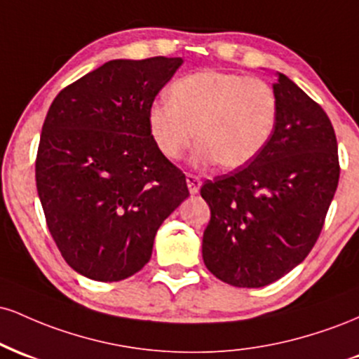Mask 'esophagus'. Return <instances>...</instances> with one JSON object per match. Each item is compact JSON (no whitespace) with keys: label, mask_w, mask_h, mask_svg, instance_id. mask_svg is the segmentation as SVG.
Wrapping results in <instances>:
<instances>
[{"label":"esophagus","mask_w":359,"mask_h":359,"mask_svg":"<svg viewBox=\"0 0 359 359\" xmlns=\"http://www.w3.org/2000/svg\"><path fill=\"white\" fill-rule=\"evenodd\" d=\"M185 180H187V187H189V192L191 194H197L199 192V189H201V179L199 177H196V175H192V174H187L185 175Z\"/></svg>","instance_id":"34e87169"}]
</instances>
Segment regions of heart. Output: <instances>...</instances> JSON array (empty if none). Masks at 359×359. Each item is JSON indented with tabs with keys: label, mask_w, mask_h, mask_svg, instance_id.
Listing matches in <instances>:
<instances>
[{
	"label": "heart",
	"mask_w": 359,
	"mask_h": 359,
	"mask_svg": "<svg viewBox=\"0 0 359 359\" xmlns=\"http://www.w3.org/2000/svg\"><path fill=\"white\" fill-rule=\"evenodd\" d=\"M168 100L148 108L147 125L156 150L179 160L199 142L192 163L248 165L269 145L278 119V97L266 81L204 69L177 79Z\"/></svg>",
	"instance_id": "b5f03b06"
}]
</instances>
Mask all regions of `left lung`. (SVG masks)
Wrapping results in <instances>:
<instances>
[{"mask_svg":"<svg viewBox=\"0 0 359 359\" xmlns=\"http://www.w3.org/2000/svg\"><path fill=\"white\" fill-rule=\"evenodd\" d=\"M278 119L269 145L248 165L208 180L211 209L203 258L214 277L259 288L306 259L339 180L334 128L317 102L277 72Z\"/></svg>","mask_w":359,"mask_h":359,"instance_id":"1","label":"left lung"}]
</instances>
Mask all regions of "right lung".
I'll return each mask as SVG.
<instances>
[{"instance_id": "obj_1", "label": "right lung", "mask_w": 359, "mask_h": 359, "mask_svg": "<svg viewBox=\"0 0 359 359\" xmlns=\"http://www.w3.org/2000/svg\"><path fill=\"white\" fill-rule=\"evenodd\" d=\"M180 57L109 60L60 90L45 118L35 177L62 257L96 282L147 265L160 224L189 197L185 175L147 125Z\"/></svg>"}]
</instances>
